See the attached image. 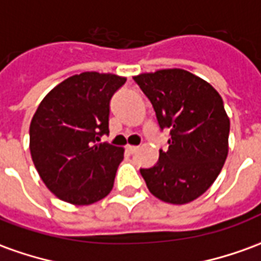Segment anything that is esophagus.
Segmentation results:
<instances>
[{"label": "esophagus", "mask_w": 261, "mask_h": 261, "mask_svg": "<svg viewBox=\"0 0 261 261\" xmlns=\"http://www.w3.org/2000/svg\"><path fill=\"white\" fill-rule=\"evenodd\" d=\"M138 149H140V147H136V145H128V147H127L128 153H136Z\"/></svg>", "instance_id": "obj_1"}]
</instances>
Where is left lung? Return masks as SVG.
<instances>
[{"mask_svg":"<svg viewBox=\"0 0 261 261\" xmlns=\"http://www.w3.org/2000/svg\"><path fill=\"white\" fill-rule=\"evenodd\" d=\"M134 81L147 95L169 147L149 169H140L153 196L187 204L207 192L228 156L229 117L222 97L200 76L181 68L142 72Z\"/></svg>","mask_w":261,"mask_h":261,"instance_id":"8db88e82","label":"left lung"}]
</instances>
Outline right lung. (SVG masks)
I'll return each instance as SVG.
<instances>
[{
  "mask_svg": "<svg viewBox=\"0 0 261 261\" xmlns=\"http://www.w3.org/2000/svg\"><path fill=\"white\" fill-rule=\"evenodd\" d=\"M125 80L96 71L72 75L54 86L33 114L32 159L60 200L89 205L112 192L124 148L97 141L109 133L110 99Z\"/></svg>",
  "mask_w": 261,
  "mask_h": 261,
  "instance_id": "obj_1",
  "label": "right lung"
}]
</instances>
